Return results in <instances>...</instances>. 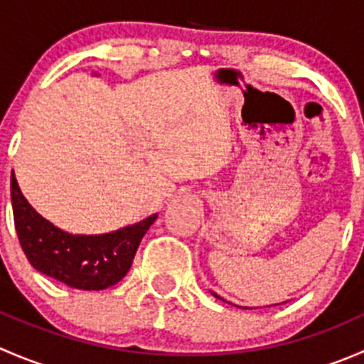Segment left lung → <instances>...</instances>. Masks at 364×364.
Segmentation results:
<instances>
[{
  "label": "left lung",
  "mask_w": 364,
  "mask_h": 364,
  "mask_svg": "<svg viewBox=\"0 0 364 364\" xmlns=\"http://www.w3.org/2000/svg\"><path fill=\"white\" fill-rule=\"evenodd\" d=\"M213 296H215V297H218V299H222V297H220V296H216V294H215V292H213ZM273 306H274V304H273Z\"/></svg>",
  "instance_id": "obj_1"
}]
</instances>
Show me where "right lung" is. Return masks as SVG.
I'll return each mask as SVG.
<instances>
[{
    "label": "right lung",
    "instance_id": "obj_1",
    "mask_svg": "<svg viewBox=\"0 0 364 364\" xmlns=\"http://www.w3.org/2000/svg\"><path fill=\"white\" fill-rule=\"evenodd\" d=\"M14 223L29 264L46 277L80 291H102L130 269L141 240L156 215L107 234H68L33 209L17 185L10 183Z\"/></svg>",
    "mask_w": 364,
    "mask_h": 364
}]
</instances>
